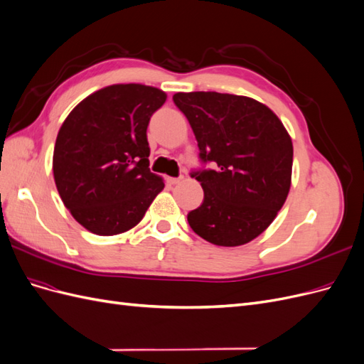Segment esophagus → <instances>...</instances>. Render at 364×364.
<instances>
[{"label": "esophagus", "mask_w": 364, "mask_h": 364, "mask_svg": "<svg viewBox=\"0 0 364 364\" xmlns=\"http://www.w3.org/2000/svg\"><path fill=\"white\" fill-rule=\"evenodd\" d=\"M167 182H168L170 185H176V183L181 182V178H167Z\"/></svg>", "instance_id": "esophagus-1"}]
</instances>
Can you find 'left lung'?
I'll return each instance as SVG.
<instances>
[{
  "label": "left lung",
  "mask_w": 364,
  "mask_h": 364,
  "mask_svg": "<svg viewBox=\"0 0 364 364\" xmlns=\"http://www.w3.org/2000/svg\"><path fill=\"white\" fill-rule=\"evenodd\" d=\"M173 102L190 121L200 161L217 164L191 174L203 188V203L188 213L191 229L217 246L249 243L270 226L289 196V132L272 109L249 97L178 92Z\"/></svg>",
  "instance_id": "8db88e82"
}]
</instances>
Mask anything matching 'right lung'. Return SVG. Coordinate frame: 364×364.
Here are the masks:
<instances>
[{
    "label": "right lung",
    "mask_w": 364,
    "mask_h": 364,
    "mask_svg": "<svg viewBox=\"0 0 364 364\" xmlns=\"http://www.w3.org/2000/svg\"><path fill=\"white\" fill-rule=\"evenodd\" d=\"M165 100L158 87L111 85L87 95L63 121L53 153L54 182L90 232H126L164 190L162 178L149 168L147 126Z\"/></svg>",
    "instance_id": "1"
}]
</instances>
